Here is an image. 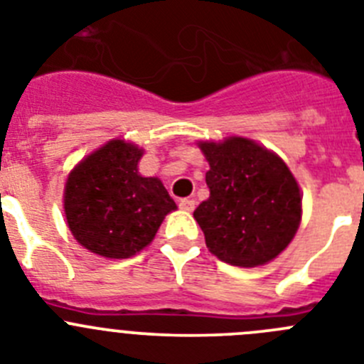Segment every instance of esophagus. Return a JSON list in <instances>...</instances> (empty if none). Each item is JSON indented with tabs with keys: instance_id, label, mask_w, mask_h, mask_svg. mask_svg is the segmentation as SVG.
<instances>
[{
	"instance_id": "1",
	"label": "esophagus",
	"mask_w": 364,
	"mask_h": 364,
	"mask_svg": "<svg viewBox=\"0 0 364 364\" xmlns=\"http://www.w3.org/2000/svg\"><path fill=\"white\" fill-rule=\"evenodd\" d=\"M195 204H197V202L193 200V198H180L178 202L180 210H184V211H193L195 210Z\"/></svg>"
}]
</instances>
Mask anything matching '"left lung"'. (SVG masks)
Segmentation results:
<instances>
[{
    "label": "left lung",
    "mask_w": 364,
    "mask_h": 364,
    "mask_svg": "<svg viewBox=\"0 0 364 364\" xmlns=\"http://www.w3.org/2000/svg\"><path fill=\"white\" fill-rule=\"evenodd\" d=\"M210 162V198L198 222L210 252L233 266L269 262L294 239L301 222V191L286 164L247 138L200 144Z\"/></svg>",
    "instance_id": "obj_1"
}]
</instances>
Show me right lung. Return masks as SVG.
Instances as JSON below:
<instances>
[{"label": "right lung", "mask_w": 364, "mask_h": 364, "mask_svg": "<svg viewBox=\"0 0 364 364\" xmlns=\"http://www.w3.org/2000/svg\"><path fill=\"white\" fill-rule=\"evenodd\" d=\"M142 149L111 140L74 167L65 217L74 239L96 255L127 259L153 240L176 208L159 178L138 175Z\"/></svg>", "instance_id": "add662e5"}]
</instances>
